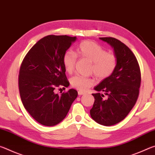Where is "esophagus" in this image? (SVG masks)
I'll use <instances>...</instances> for the list:
<instances>
[{
  "mask_svg": "<svg viewBox=\"0 0 155 155\" xmlns=\"http://www.w3.org/2000/svg\"><path fill=\"white\" fill-rule=\"evenodd\" d=\"M78 94L79 96H81V95H83V94H85V93L83 92V91H78Z\"/></svg>",
  "mask_w": 155,
  "mask_h": 155,
  "instance_id": "1",
  "label": "esophagus"
}]
</instances>
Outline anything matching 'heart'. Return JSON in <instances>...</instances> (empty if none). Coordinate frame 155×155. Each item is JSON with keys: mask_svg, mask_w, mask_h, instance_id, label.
<instances>
[{"mask_svg": "<svg viewBox=\"0 0 155 155\" xmlns=\"http://www.w3.org/2000/svg\"><path fill=\"white\" fill-rule=\"evenodd\" d=\"M75 54L81 59L91 62L90 73L98 80L107 79L115 71L117 64V58L115 54L108 52L103 46L92 41H83L76 49ZM77 57L70 51L65 52L62 58L65 71L68 74L74 72ZM72 87L81 91H86L95 84V78L76 75L70 78Z\"/></svg>", "mask_w": 155, "mask_h": 155, "instance_id": "obj_1", "label": "heart"}]
</instances>
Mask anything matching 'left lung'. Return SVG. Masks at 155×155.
<instances>
[{
	"label": "left lung",
	"instance_id": "8db88e82",
	"mask_svg": "<svg viewBox=\"0 0 155 155\" xmlns=\"http://www.w3.org/2000/svg\"><path fill=\"white\" fill-rule=\"evenodd\" d=\"M100 39L114 48L117 64L114 73L94 87L98 92L92 94L95 100L90 115L98 124L112 126L124 120L137 102L141 71L137 58L126 44L111 37ZM99 91H104L107 98Z\"/></svg>",
	"mask_w": 155,
	"mask_h": 155
}]
</instances>
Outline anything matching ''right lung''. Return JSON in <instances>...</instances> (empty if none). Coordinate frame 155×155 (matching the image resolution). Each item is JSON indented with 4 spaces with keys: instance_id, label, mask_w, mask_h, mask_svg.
<instances>
[{
    "instance_id": "add662e5",
    "label": "right lung",
    "mask_w": 155,
    "mask_h": 155,
    "mask_svg": "<svg viewBox=\"0 0 155 155\" xmlns=\"http://www.w3.org/2000/svg\"><path fill=\"white\" fill-rule=\"evenodd\" d=\"M76 40V37L68 35L44 37L29 50L20 65L18 87L21 101L31 117L46 127L61 122L78 96L74 89L61 95L54 92L59 86L70 85L62 58Z\"/></svg>"
}]
</instances>
